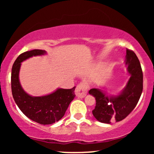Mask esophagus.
Segmentation results:
<instances>
[{"instance_id":"esophagus-1","label":"esophagus","mask_w":154,"mask_h":154,"mask_svg":"<svg viewBox=\"0 0 154 154\" xmlns=\"http://www.w3.org/2000/svg\"><path fill=\"white\" fill-rule=\"evenodd\" d=\"M88 93V86L85 83L80 82L77 85L75 89V94L79 98H83Z\"/></svg>"}]
</instances>
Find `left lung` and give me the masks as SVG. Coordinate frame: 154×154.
<instances>
[{"label": "left lung", "instance_id": "obj_1", "mask_svg": "<svg viewBox=\"0 0 154 154\" xmlns=\"http://www.w3.org/2000/svg\"><path fill=\"white\" fill-rule=\"evenodd\" d=\"M126 52V64L130 77L123 91L117 96L109 97L99 89L89 91L96 100L93 114L102 123L122 121L135 109L140 98L143 82L142 68L135 53L128 48Z\"/></svg>", "mask_w": 154, "mask_h": 154}]
</instances>
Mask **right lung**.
I'll return each instance as SVG.
<instances>
[{"label": "right lung", "instance_id": "right-lung-1", "mask_svg": "<svg viewBox=\"0 0 154 154\" xmlns=\"http://www.w3.org/2000/svg\"><path fill=\"white\" fill-rule=\"evenodd\" d=\"M45 54L43 50L26 51L17 57L11 70V91L13 98L23 114L28 118L40 124L51 125L59 121L64 115L67 108L75 98V88L58 89L50 95L32 97L23 91L19 80L21 63L33 56Z\"/></svg>", "mask_w": 154, "mask_h": 154}]
</instances>
